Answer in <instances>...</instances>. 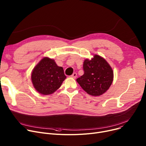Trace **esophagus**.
Instances as JSON below:
<instances>
[{"label": "esophagus", "mask_w": 146, "mask_h": 146, "mask_svg": "<svg viewBox=\"0 0 146 146\" xmlns=\"http://www.w3.org/2000/svg\"><path fill=\"white\" fill-rule=\"evenodd\" d=\"M76 75H77V74H76V72H74V73H73V74H72L71 76L72 78H76Z\"/></svg>", "instance_id": "34e87169"}]
</instances>
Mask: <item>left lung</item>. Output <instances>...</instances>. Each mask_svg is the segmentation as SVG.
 <instances>
[{"label": "left lung", "instance_id": "left-lung-1", "mask_svg": "<svg viewBox=\"0 0 146 146\" xmlns=\"http://www.w3.org/2000/svg\"><path fill=\"white\" fill-rule=\"evenodd\" d=\"M84 74L76 79L77 82L89 95H102L110 88L113 81V71L101 56L95 54L91 60L84 61Z\"/></svg>", "mask_w": 146, "mask_h": 146}]
</instances>
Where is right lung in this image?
Masks as SVG:
<instances>
[{"mask_svg":"<svg viewBox=\"0 0 146 146\" xmlns=\"http://www.w3.org/2000/svg\"><path fill=\"white\" fill-rule=\"evenodd\" d=\"M63 68L55 61L44 57L33 68L31 79L33 86L40 94L48 95L53 94L65 80Z\"/></svg>","mask_w":146,"mask_h":146,"instance_id":"1","label":"right lung"}]
</instances>
